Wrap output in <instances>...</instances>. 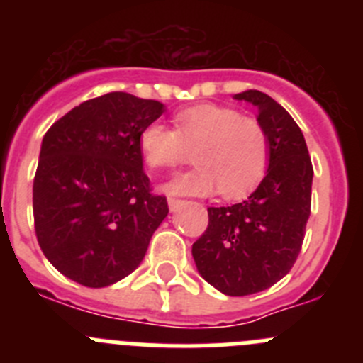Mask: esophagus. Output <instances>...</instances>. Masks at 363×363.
Segmentation results:
<instances>
[{"instance_id":"obj_1","label":"esophagus","mask_w":363,"mask_h":363,"mask_svg":"<svg viewBox=\"0 0 363 363\" xmlns=\"http://www.w3.org/2000/svg\"><path fill=\"white\" fill-rule=\"evenodd\" d=\"M167 203H169V209L172 211V213H174V211H178L179 207H182V205L185 203L184 200H178V198H169V200H167Z\"/></svg>"}]
</instances>
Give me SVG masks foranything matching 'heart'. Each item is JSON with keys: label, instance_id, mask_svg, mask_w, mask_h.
<instances>
[{"label": "heart", "instance_id": "heart-1", "mask_svg": "<svg viewBox=\"0 0 363 363\" xmlns=\"http://www.w3.org/2000/svg\"><path fill=\"white\" fill-rule=\"evenodd\" d=\"M174 130L149 123L140 133V150L152 169H176L192 158L196 169L167 184L172 194L205 196L218 191L225 198L251 192L267 172L271 145L259 121L236 108L196 105L174 114Z\"/></svg>", "mask_w": 363, "mask_h": 363}]
</instances>
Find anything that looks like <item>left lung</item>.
<instances>
[{
	"label": "left lung",
	"mask_w": 363,
	"mask_h": 363,
	"mask_svg": "<svg viewBox=\"0 0 363 363\" xmlns=\"http://www.w3.org/2000/svg\"><path fill=\"white\" fill-rule=\"evenodd\" d=\"M258 108L269 136L265 178L242 203L209 207V227L192 243L198 272L227 296L269 289L300 255L311 214L313 165L306 138L291 114L259 91L234 94Z\"/></svg>",
	"instance_id": "8db88e82"
}]
</instances>
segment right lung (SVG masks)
I'll return each instance as SVG.
<instances>
[{
    "label": "right lung",
    "instance_id": "obj_1",
    "mask_svg": "<svg viewBox=\"0 0 363 363\" xmlns=\"http://www.w3.org/2000/svg\"><path fill=\"white\" fill-rule=\"evenodd\" d=\"M165 105L127 92L83 101L43 136L32 209L50 264L85 287H107L142 264L169 214L150 194L140 133Z\"/></svg>",
    "mask_w": 363,
    "mask_h": 363
}]
</instances>
